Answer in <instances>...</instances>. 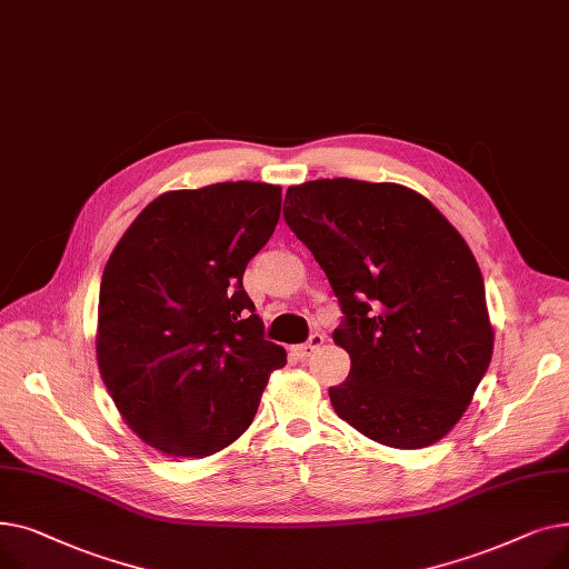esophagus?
I'll return each instance as SVG.
<instances>
[{"label":"esophagus","mask_w":569,"mask_h":569,"mask_svg":"<svg viewBox=\"0 0 569 569\" xmlns=\"http://www.w3.org/2000/svg\"><path fill=\"white\" fill-rule=\"evenodd\" d=\"M322 343H325V335H322V332H313L305 346H297V355L309 357V355H311L316 348H320Z\"/></svg>","instance_id":"obj_1"}]
</instances>
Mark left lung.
I'll return each instance as SVG.
<instances>
[{
    "label": "left lung",
    "instance_id": "1",
    "mask_svg": "<svg viewBox=\"0 0 569 569\" xmlns=\"http://www.w3.org/2000/svg\"><path fill=\"white\" fill-rule=\"evenodd\" d=\"M283 219L330 281L350 373L330 387L341 420L417 450L447 436L485 378L493 330L466 239L420 193L335 177L290 187Z\"/></svg>",
    "mask_w": 569,
    "mask_h": 569
}]
</instances>
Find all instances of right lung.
Instances as JSON below:
<instances>
[{
    "label": "right lung",
    "mask_w": 569,
    "mask_h": 569,
    "mask_svg": "<svg viewBox=\"0 0 569 569\" xmlns=\"http://www.w3.org/2000/svg\"><path fill=\"white\" fill-rule=\"evenodd\" d=\"M281 187L221 182L149 202L101 279L97 357L127 425L168 457L202 459L253 422L286 350L244 290Z\"/></svg>",
    "instance_id": "right-lung-1"
}]
</instances>
